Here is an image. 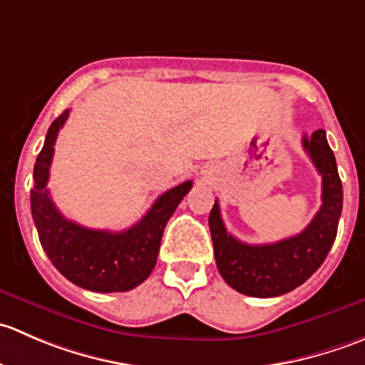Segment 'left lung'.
Segmentation results:
<instances>
[{"instance_id": "8db88e82", "label": "left lung", "mask_w": 365, "mask_h": 365, "mask_svg": "<svg viewBox=\"0 0 365 365\" xmlns=\"http://www.w3.org/2000/svg\"><path fill=\"white\" fill-rule=\"evenodd\" d=\"M304 150L322 175V208L302 233L275 244L249 245L227 233L215 201L208 224L215 263L224 281L249 297L284 295L304 284L325 261L337 235L342 212V183L325 130L302 139Z\"/></svg>"}]
</instances>
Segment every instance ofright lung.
Here are the masks:
<instances>
[{
  "mask_svg": "<svg viewBox=\"0 0 365 365\" xmlns=\"http://www.w3.org/2000/svg\"><path fill=\"white\" fill-rule=\"evenodd\" d=\"M68 113L70 109L51 123L33 169L31 215L40 244L58 272L76 286L98 293L128 292L152 274L165 224L192 182H183L162 194L138 224L120 233L88 230L65 219L51 200L47 182L54 143Z\"/></svg>",
  "mask_w": 365,
  "mask_h": 365,
  "instance_id": "add662e5",
  "label": "right lung"
}]
</instances>
